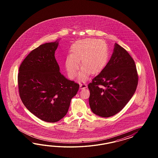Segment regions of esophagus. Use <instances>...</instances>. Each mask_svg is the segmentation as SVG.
Here are the masks:
<instances>
[{
	"label": "esophagus",
	"mask_w": 158,
	"mask_h": 158,
	"mask_svg": "<svg viewBox=\"0 0 158 158\" xmlns=\"http://www.w3.org/2000/svg\"><path fill=\"white\" fill-rule=\"evenodd\" d=\"M79 86H80V88L81 90L87 88V85L85 83H79Z\"/></svg>",
	"instance_id": "esophagus-1"
}]
</instances>
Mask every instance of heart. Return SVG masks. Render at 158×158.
<instances>
[{"label":"heart","mask_w":158,"mask_h":158,"mask_svg":"<svg viewBox=\"0 0 158 158\" xmlns=\"http://www.w3.org/2000/svg\"><path fill=\"white\" fill-rule=\"evenodd\" d=\"M71 54L67 56L65 67L69 76L74 78L79 69V61L81 67L78 79L85 81L89 72L95 74L104 69L109 59V48L103 40L97 39L83 40L75 44Z\"/></svg>","instance_id":"obj_1"}]
</instances>
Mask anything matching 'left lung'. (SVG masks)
I'll use <instances>...</instances> for the list:
<instances>
[{"label":"left lung","instance_id":"1","mask_svg":"<svg viewBox=\"0 0 158 158\" xmlns=\"http://www.w3.org/2000/svg\"><path fill=\"white\" fill-rule=\"evenodd\" d=\"M138 81L133 59L124 48L115 43L109 62L88 85L92 112L103 118L116 115L134 95Z\"/></svg>","mask_w":158,"mask_h":158}]
</instances>
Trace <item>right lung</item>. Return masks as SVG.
I'll return each instance as SVG.
<instances>
[{"label": "right lung", "mask_w": 158, "mask_h": 158, "mask_svg": "<svg viewBox=\"0 0 158 158\" xmlns=\"http://www.w3.org/2000/svg\"><path fill=\"white\" fill-rule=\"evenodd\" d=\"M58 41L41 44L24 59L19 68V96L25 107L39 119L54 123L68 112L79 85L60 72L55 58Z\"/></svg>", "instance_id": "1"}]
</instances>
